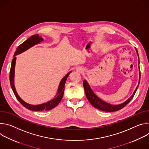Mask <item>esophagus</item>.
Listing matches in <instances>:
<instances>
[{
    "mask_svg": "<svg viewBox=\"0 0 149 149\" xmlns=\"http://www.w3.org/2000/svg\"><path fill=\"white\" fill-rule=\"evenodd\" d=\"M76 72H77L78 73H83L84 71V69L82 68L81 67H78V68H77L76 69Z\"/></svg>",
    "mask_w": 149,
    "mask_h": 149,
    "instance_id": "34e87169",
    "label": "esophagus"
}]
</instances>
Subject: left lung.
Instances as JSON below:
<instances>
[{"label": "left lung", "instance_id": "obj_1", "mask_svg": "<svg viewBox=\"0 0 149 149\" xmlns=\"http://www.w3.org/2000/svg\"><path fill=\"white\" fill-rule=\"evenodd\" d=\"M136 51L137 53V54L138 56V58H139V53L138 52L137 50V49L135 48ZM140 69V68H139ZM140 71L139 69V84L136 87L134 93H133L128 100L125 101L124 102L118 104V105H112L110 104L109 103H107L105 101H104L103 100H102L101 99H100L98 96H97L96 95V94L93 92V91H92V89H91L90 85H89L88 82L86 81V80H84L83 81L84 84V89H85V94L86 96L88 98V101H89V102L91 104V105L92 106H93L95 108L103 111H105V112H114V111H117L118 110L121 109L122 108H123L124 107H125L130 102V101L133 99V97H134L137 88L139 87V85L140 84Z\"/></svg>", "mask_w": 149, "mask_h": 149}]
</instances>
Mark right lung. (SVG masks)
Instances as JSON below:
<instances>
[{
    "mask_svg": "<svg viewBox=\"0 0 149 149\" xmlns=\"http://www.w3.org/2000/svg\"><path fill=\"white\" fill-rule=\"evenodd\" d=\"M43 41H44V39L41 37H40L38 34H36V35L32 36L28 39H27L25 41H24L22 44L19 45L18 47L16 48V52H15L12 61L11 68L10 70V76H9L10 84L12 89L15 96L16 97V98H17V100L19 101V102L26 108L29 110L36 111L51 110L54 107H56L60 102L61 100H62V97L63 96L64 91V85L65 84V81L67 80L68 77L69 76L70 73L72 72V71L69 72L61 80L58 88L57 93L56 96L54 97V98L52 99V100H51L50 101H47V102H45L41 104H39V105H31L26 103V102H25L22 100L18 95L17 92H16L15 86L14 79H15V64H16V56L21 54L22 53L25 52L31 47L41 43Z\"/></svg>",
    "mask_w": 149,
    "mask_h": 149,
    "instance_id": "obj_1",
    "label": "right lung"
}]
</instances>
